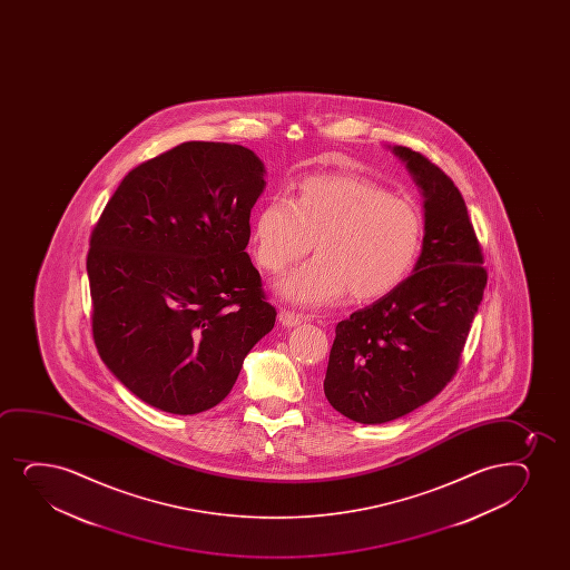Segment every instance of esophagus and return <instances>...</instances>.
<instances>
[{
	"mask_svg": "<svg viewBox=\"0 0 570 570\" xmlns=\"http://www.w3.org/2000/svg\"><path fill=\"white\" fill-rule=\"evenodd\" d=\"M306 320L302 314H295L291 309H279V321H282L283 327H296L301 325L302 321Z\"/></svg>",
	"mask_w": 570,
	"mask_h": 570,
	"instance_id": "1",
	"label": "esophagus"
}]
</instances>
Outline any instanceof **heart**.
<instances>
[{
    "label": "heart",
    "mask_w": 570,
    "mask_h": 570,
    "mask_svg": "<svg viewBox=\"0 0 570 570\" xmlns=\"http://www.w3.org/2000/svg\"><path fill=\"white\" fill-rule=\"evenodd\" d=\"M317 255L275 283L301 306H321L350 291L376 301L400 287L419 261L424 216L409 197L352 175L304 178L293 199L274 196L256 215L253 249L268 272H282L312 249Z\"/></svg>",
    "instance_id": "b5f03b06"
}]
</instances>
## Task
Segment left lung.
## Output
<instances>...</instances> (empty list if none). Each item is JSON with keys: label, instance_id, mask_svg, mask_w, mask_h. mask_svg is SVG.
I'll use <instances>...</instances> for the list:
<instances>
[{"label": "left lung", "instance_id": "left-lung-1", "mask_svg": "<svg viewBox=\"0 0 570 570\" xmlns=\"http://www.w3.org/2000/svg\"><path fill=\"white\" fill-rule=\"evenodd\" d=\"M424 196V243L400 287L336 325L328 403L354 422L384 424L432 401L459 371L487 285L464 197L438 165L393 146Z\"/></svg>", "mask_w": 570, "mask_h": 570}]
</instances>
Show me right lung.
Wrapping results in <instances>:
<instances>
[{
	"mask_svg": "<svg viewBox=\"0 0 570 570\" xmlns=\"http://www.w3.org/2000/svg\"><path fill=\"white\" fill-rule=\"evenodd\" d=\"M264 186L255 151L191 140L135 167L106 204L87 253L92 341L138 400L213 409L274 328L245 253Z\"/></svg>",
	"mask_w": 570,
	"mask_h": 570,
	"instance_id": "1",
	"label": "right lung"
}]
</instances>
